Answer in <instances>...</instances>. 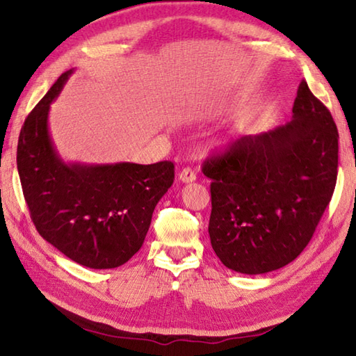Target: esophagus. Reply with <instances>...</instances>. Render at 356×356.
<instances>
[{
    "label": "esophagus",
    "instance_id": "34e87169",
    "mask_svg": "<svg viewBox=\"0 0 356 356\" xmlns=\"http://www.w3.org/2000/svg\"><path fill=\"white\" fill-rule=\"evenodd\" d=\"M179 179L182 180L184 184L194 182V180H196V172H194L191 168H184L179 172Z\"/></svg>",
    "mask_w": 356,
    "mask_h": 356
}]
</instances>
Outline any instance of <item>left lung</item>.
<instances>
[{
	"label": "left lung",
	"mask_w": 356,
	"mask_h": 356,
	"mask_svg": "<svg viewBox=\"0 0 356 356\" xmlns=\"http://www.w3.org/2000/svg\"><path fill=\"white\" fill-rule=\"evenodd\" d=\"M211 179V245L225 267L261 275L287 266L307 247L338 176V129L302 80L293 120L243 136L205 159Z\"/></svg>",
	"instance_id": "1"
}]
</instances>
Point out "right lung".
I'll list each match as a JSON object with an SVG mask.
<instances>
[{
    "mask_svg": "<svg viewBox=\"0 0 356 356\" xmlns=\"http://www.w3.org/2000/svg\"><path fill=\"white\" fill-rule=\"evenodd\" d=\"M71 74L58 76L21 128V188L41 238L80 266L115 268L143 245L157 202L174 182V163L63 162L49 136L47 114Z\"/></svg>",
    "mask_w": 356,
    "mask_h": 356,
    "instance_id": "obj_1",
    "label": "right lung"
}]
</instances>
